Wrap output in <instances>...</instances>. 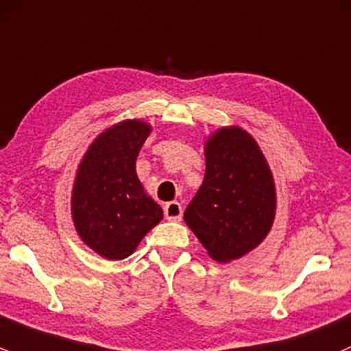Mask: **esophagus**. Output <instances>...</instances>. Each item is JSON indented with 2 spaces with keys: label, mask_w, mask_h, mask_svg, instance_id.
I'll use <instances>...</instances> for the list:
<instances>
[{
  "label": "esophagus",
  "mask_w": 351,
  "mask_h": 351,
  "mask_svg": "<svg viewBox=\"0 0 351 351\" xmlns=\"http://www.w3.org/2000/svg\"><path fill=\"white\" fill-rule=\"evenodd\" d=\"M164 213L169 221H180V218H182V206L177 201L167 202L164 208Z\"/></svg>",
  "instance_id": "obj_1"
}]
</instances>
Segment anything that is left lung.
Segmentation results:
<instances>
[{"label": "left lung", "instance_id": "8db88e82", "mask_svg": "<svg viewBox=\"0 0 351 351\" xmlns=\"http://www.w3.org/2000/svg\"><path fill=\"white\" fill-rule=\"evenodd\" d=\"M204 158V180L184 221L215 262L228 263L255 250L272 230L276 180L256 140L238 125L215 130Z\"/></svg>", "mask_w": 351, "mask_h": 351}]
</instances>
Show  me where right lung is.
<instances>
[{"instance_id": "right-lung-1", "label": "right lung", "mask_w": 351, "mask_h": 351, "mask_svg": "<svg viewBox=\"0 0 351 351\" xmlns=\"http://www.w3.org/2000/svg\"><path fill=\"white\" fill-rule=\"evenodd\" d=\"M150 132V123L140 118L108 126L93 140L75 171L72 223L82 243L106 260L132 255L164 218L135 167Z\"/></svg>"}]
</instances>
